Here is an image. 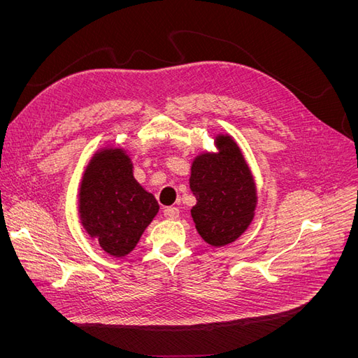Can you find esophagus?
Segmentation results:
<instances>
[{"label": "esophagus", "instance_id": "esophagus-1", "mask_svg": "<svg viewBox=\"0 0 358 358\" xmlns=\"http://www.w3.org/2000/svg\"><path fill=\"white\" fill-rule=\"evenodd\" d=\"M162 213H164L167 220H178L180 212H179L178 208H166L164 210H162Z\"/></svg>", "mask_w": 358, "mask_h": 358}]
</instances>
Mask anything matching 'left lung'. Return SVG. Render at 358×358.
Returning a JSON list of instances; mask_svg holds the SVG:
<instances>
[{"instance_id": "8db88e82", "label": "left lung", "mask_w": 358, "mask_h": 358, "mask_svg": "<svg viewBox=\"0 0 358 358\" xmlns=\"http://www.w3.org/2000/svg\"><path fill=\"white\" fill-rule=\"evenodd\" d=\"M218 154H201L192 162L189 188L197 199L191 209L196 229L204 242L225 246L251 224L257 206L251 171L230 136H218Z\"/></svg>"}]
</instances>
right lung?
I'll return each instance as SVG.
<instances>
[{"instance_id":"1","label":"right lung","mask_w":358,"mask_h":358,"mask_svg":"<svg viewBox=\"0 0 358 358\" xmlns=\"http://www.w3.org/2000/svg\"><path fill=\"white\" fill-rule=\"evenodd\" d=\"M159 206L133 176L122 149H103L86 167L79 196L80 220L107 254L124 257L137 245Z\"/></svg>"}]
</instances>
